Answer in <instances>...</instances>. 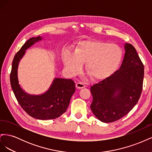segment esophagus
Masks as SVG:
<instances>
[{"label": "esophagus", "instance_id": "34e87169", "mask_svg": "<svg viewBox=\"0 0 152 152\" xmlns=\"http://www.w3.org/2000/svg\"><path fill=\"white\" fill-rule=\"evenodd\" d=\"M86 86L82 83V82H77L76 84V87L77 89H82V88H84Z\"/></svg>", "mask_w": 152, "mask_h": 152}]
</instances>
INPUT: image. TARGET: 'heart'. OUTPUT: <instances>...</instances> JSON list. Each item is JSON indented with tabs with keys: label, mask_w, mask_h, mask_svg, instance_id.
<instances>
[{
	"label": "heart",
	"mask_w": 152,
	"mask_h": 152,
	"mask_svg": "<svg viewBox=\"0 0 152 152\" xmlns=\"http://www.w3.org/2000/svg\"><path fill=\"white\" fill-rule=\"evenodd\" d=\"M122 58V50L117 44L99 41H86L75 53L66 50L63 53V63L69 75L79 73L83 63L92 78L102 80L117 70Z\"/></svg>",
	"instance_id": "1"
}]
</instances>
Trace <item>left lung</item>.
I'll use <instances>...</instances> for the list:
<instances>
[{"label": "left lung", "instance_id": "8db88e82", "mask_svg": "<svg viewBox=\"0 0 152 152\" xmlns=\"http://www.w3.org/2000/svg\"><path fill=\"white\" fill-rule=\"evenodd\" d=\"M122 65L112 75L91 86V109L103 122H113L129 112L142 89L144 66L132 45L126 43Z\"/></svg>", "mask_w": 152, "mask_h": 152}]
</instances>
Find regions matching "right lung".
I'll use <instances>...</instances> for the list:
<instances>
[{"label": "right lung", "instance_id": "right-lung-1", "mask_svg": "<svg viewBox=\"0 0 152 152\" xmlns=\"http://www.w3.org/2000/svg\"><path fill=\"white\" fill-rule=\"evenodd\" d=\"M41 40L40 36L30 38L15 54L12 63L10 82L17 101L29 115L40 120H50L60 117L66 112L75 91V85L72 79L56 78L49 89L42 94L31 95L21 88L18 78L20 59L24 56L25 50Z\"/></svg>", "mask_w": 152, "mask_h": 152}]
</instances>
